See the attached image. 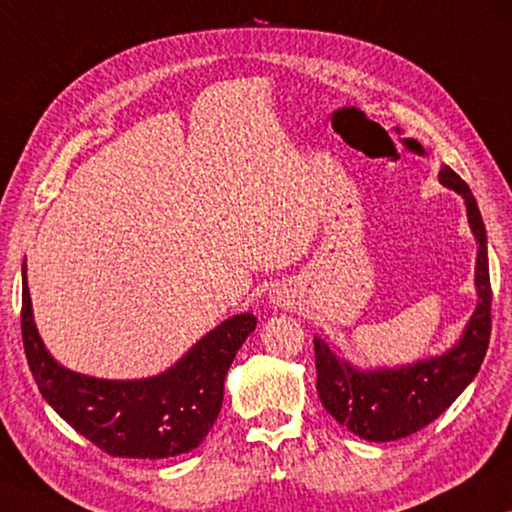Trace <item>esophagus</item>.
<instances>
[{"instance_id": "34e87169", "label": "esophagus", "mask_w": 512, "mask_h": 512, "mask_svg": "<svg viewBox=\"0 0 512 512\" xmlns=\"http://www.w3.org/2000/svg\"><path fill=\"white\" fill-rule=\"evenodd\" d=\"M277 302H279V300H277Z\"/></svg>"}]
</instances>
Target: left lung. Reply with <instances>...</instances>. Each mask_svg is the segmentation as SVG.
<instances>
[{"label": "left lung", "mask_w": 512, "mask_h": 512, "mask_svg": "<svg viewBox=\"0 0 512 512\" xmlns=\"http://www.w3.org/2000/svg\"><path fill=\"white\" fill-rule=\"evenodd\" d=\"M439 183L465 199L467 222L478 245L474 272L478 302L453 348L396 368H359L325 338H313L322 405L341 426L368 442H396L435 421L474 380L490 343L492 290L481 210L469 185L446 164L439 169Z\"/></svg>", "instance_id": "left-lung-1"}]
</instances>
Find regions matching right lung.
Listing matches in <instances>:
<instances>
[{
    "mask_svg": "<svg viewBox=\"0 0 512 512\" xmlns=\"http://www.w3.org/2000/svg\"><path fill=\"white\" fill-rule=\"evenodd\" d=\"M254 329V313H238L210 329L167 371L141 380L82 375L45 348L22 263V341L38 391L61 419L114 458L162 460L199 446L222 410L235 352Z\"/></svg>",
    "mask_w": 512,
    "mask_h": 512,
    "instance_id": "obj_1",
    "label": "right lung"
}]
</instances>
